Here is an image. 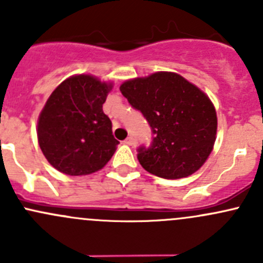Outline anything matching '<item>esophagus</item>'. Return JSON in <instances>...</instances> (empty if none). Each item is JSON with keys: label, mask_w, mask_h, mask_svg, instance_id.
Segmentation results:
<instances>
[{"label": "esophagus", "mask_w": 263, "mask_h": 263, "mask_svg": "<svg viewBox=\"0 0 263 263\" xmlns=\"http://www.w3.org/2000/svg\"><path fill=\"white\" fill-rule=\"evenodd\" d=\"M123 142H124V144H126V145H129V146H134V145L136 144V140H135L134 137H131V136H129L128 139H126V140H124Z\"/></svg>", "instance_id": "esophagus-1"}]
</instances>
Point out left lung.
Instances as JSON below:
<instances>
[{
	"mask_svg": "<svg viewBox=\"0 0 263 263\" xmlns=\"http://www.w3.org/2000/svg\"><path fill=\"white\" fill-rule=\"evenodd\" d=\"M119 90L146 118L154 134L151 146L137 150L145 171L179 179L203 165L216 140L217 117L202 90L166 71L124 81Z\"/></svg>",
	"mask_w": 263,
	"mask_h": 263,
	"instance_id": "left-lung-1",
	"label": "left lung"
}]
</instances>
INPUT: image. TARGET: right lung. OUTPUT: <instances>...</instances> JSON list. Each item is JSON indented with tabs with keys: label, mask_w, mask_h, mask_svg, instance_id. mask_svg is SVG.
I'll return each mask as SVG.
<instances>
[{
	"label": "right lung",
	"mask_w": 263,
	"mask_h": 263,
	"mask_svg": "<svg viewBox=\"0 0 263 263\" xmlns=\"http://www.w3.org/2000/svg\"><path fill=\"white\" fill-rule=\"evenodd\" d=\"M113 85L91 75L61 82L38 118V142L50 165L67 176L100 171L115 154L112 122L103 104Z\"/></svg>",
	"instance_id": "obj_1"
}]
</instances>
